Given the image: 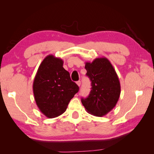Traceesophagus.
<instances>
[{"label": "esophagus", "mask_w": 154, "mask_h": 154, "mask_svg": "<svg viewBox=\"0 0 154 154\" xmlns=\"http://www.w3.org/2000/svg\"><path fill=\"white\" fill-rule=\"evenodd\" d=\"M76 83H77L78 86H80V85H81V81H78V82H77Z\"/></svg>", "instance_id": "34e87169"}]
</instances>
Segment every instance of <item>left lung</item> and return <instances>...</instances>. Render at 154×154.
<instances>
[{"instance_id": "1", "label": "left lung", "mask_w": 154, "mask_h": 154, "mask_svg": "<svg viewBox=\"0 0 154 154\" xmlns=\"http://www.w3.org/2000/svg\"><path fill=\"white\" fill-rule=\"evenodd\" d=\"M85 69L92 82V88L88 98H82V103L89 113L98 117L105 116L116 106L120 95L118 75L105 57L86 62Z\"/></svg>"}]
</instances>
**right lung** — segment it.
<instances>
[{
  "label": "right lung",
  "instance_id": "1",
  "mask_svg": "<svg viewBox=\"0 0 154 154\" xmlns=\"http://www.w3.org/2000/svg\"><path fill=\"white\" fill-rule=\"evenodd\" d=\"M32 88L36 105L48 118L64 113L70 100L79 91V86L63 68V60L53 55L46 56L41 63Z\"/></svg>",
  "mask_w": 154,
  "mask_h": 154
}]
</instances>
